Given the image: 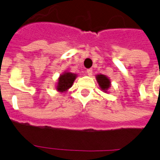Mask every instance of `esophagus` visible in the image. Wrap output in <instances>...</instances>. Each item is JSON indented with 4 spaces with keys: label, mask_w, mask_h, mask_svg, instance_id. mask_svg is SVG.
Returning a JSON list of instances; mask_svg holds the SVG:
<instances>
[{
    "label": "esophagus",
    "mask_w": 160,
    "mask_h": 160,
    "mask_svg": "<svg viewBox=\"0 0 160 160\" xmlns=\"http://www.w3.org/2000/svg\"><path fill=\"white\" fill-rule=\"evenodd\" d=\"M92 73H93V70H91V69H88V70H87V73L88 76L92 75Z\"/></svg>",
    "instance_id": "34e87169"
}]
</instances>
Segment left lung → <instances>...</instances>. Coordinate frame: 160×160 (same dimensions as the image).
<instances>
[{
    "instance_id": "left-lung-1",
    "label": "left lung",
    "mask_w": 160,
    "mask_h": 160,
    "mask_svg": "<svg viewBox=\"0 0 160 160\" xmlns=\"http://www.w3.org/2000/svg\"><path fill=\"white\" fill-rule=\"evenodd\" d=\"M96 79L101 90H102L104 92H107L108 89L111 87V80L109 78L104 74H98L96 75Z\"/></svg>"
}]
</instances>
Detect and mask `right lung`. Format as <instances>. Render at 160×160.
Returning a JSON list of instances; mask_svg holds the SVG:
<instances>
[{
	"label": "right lung",
	"instance_id": "obj_1",
	"mask_svg": "<svg viewBox=\"0 0 160 160\" xmlns=\"http://www.w3.org/2000/svg\"><path fill=\"white\" fill-rule=\"evenodd\" d=\"M76 78H77V74L70 73V72H65L64 73L61 74L60 77L58 78V81L56 87L58 91L62 93L69 90L73 86V83Z\"/></svg>",
	"mask_w": 160,
	"mask_h": 160
}]
</instances>
